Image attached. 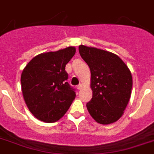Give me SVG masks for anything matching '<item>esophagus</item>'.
Returning a JSON list of instances; mask_svg holds the SVG:
<instances>
[{"label":"esophagus","instance_id":"obj_1","mask_svg":"<svg viewBox=\"0 0 154 154\" xmlns=\"http://www.w3.org/2000/svg\"><path fill=\"white\" fill-rule=\"evenodd\" d=\"M82 84H81V83L79 84L78 86H77V89H78L79 90H81V89H82Z\"/></svg>","mask_w":154,"mask_h":154}]
</instances>
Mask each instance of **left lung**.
Instances as JSON below:
<instances>
[{
    "label": "left lung",
    "mask_w": 154,
    "mask_h": 154,
    "mask_svg": "<svg viewBox=\"0 0 154 154\" xmlns=\"http://www.w3.org/2000/svg\"><path fill=\"white\" fill-rule=\"evenodd\" d=\"M79 51L91 72L93 97L86 103L88 111L100 124L115 122L123 115L131 97V72L115 54L83 45Z\"/></svg>",
    "instance_id": "left-lung-1"
}]
</instances>
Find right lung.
<instances>
[{"mask_svg": "<svg viewBox=\"0 0 154 154\" xmlns=\"http://www.w3.org/2000/svg\"><path fill=\"white\" fill-rule=\"evenodd\" d=\"M75 53L67 47L39 54L22 71L21 84L29 110L37 119L55 122L67 112L75 97V91L67 80L65 65Z\"/></svg>", "mask_w": 154, "mask_h": 154, "instance_id": "1", "label": "right lung"}]
</instances>
